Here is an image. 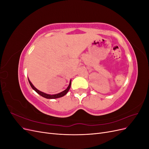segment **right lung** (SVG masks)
I'll return each mask as SVG.
<instances>
[{"instance_id": "right-lung-1", "label": "right lung", "mask_w": 149, "mask_h": 149, "mask_svg": "<svg viewBox=\"0 0 149 149\" xmlns=\"http://www.w3.org/2000/svg\"><path fill=\"white\" fill-rule=\"evenodd\" d=\"M29 83H30V86H31V87L32 88V89H33V90H35V91L37 92L38 94H40V96H42V97H45V98H47V99H56V98H58V97H63V96H64L65 94L68 92V91H69V89H70V86H71V81H70V84H69V86H68V88L65 90V91H62L61 93H58V94H53V95H50V94H46V93H43V92H42V91H39V90H38L37 88H36L32 84V83H31V82H30V81L29 80Z\"/></svg>"}]
</instances>
